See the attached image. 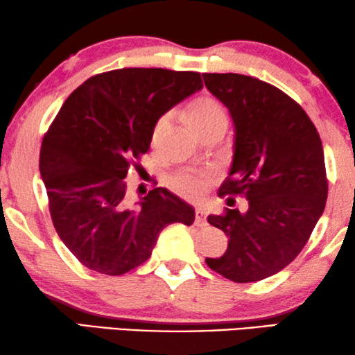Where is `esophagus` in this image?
<instances>
[{"label": "esophagus", "instance_id": "esophagus-1", "mask_svg": "<svg viewBox=\"0 0 355 355\" xmlns=\"http://www.w3.org/2000/svg\"><path fill=\"white\" fill-rule=\"evenodd\" d=\"M195 225L196 226H206L207 225V220H206V211L205 209L198 207L195 211Z\"/></svg>", "mask_w": 355, "mask_h": 355}]
</instances>
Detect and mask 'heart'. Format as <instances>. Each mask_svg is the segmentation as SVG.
<instances>
[{"label":"heart","instance_id":"b5f03b06","mask_svg":"<svg viewBox=\"0 0 355 355\" xmlns=\"http://www.w3.org/2000/svg\"><path fill=\"white\" fill-rule=\"evenodd\" d=\"M190 123L196 130L201 132L209 125H214L218 121H226V116L223 108L220 103L214 101V98H200L196 101L190 108L189 113ZM168 124V116H162L157 121L153 130V143L157 144L162 137L165 125ZM209 182H211V176L205 171H195V170H185L170 178V185L174 191L179 195L185 196V198H200L205 193Z\"/></svg>","mask_w":355,"mask_h":355}]
</instances>
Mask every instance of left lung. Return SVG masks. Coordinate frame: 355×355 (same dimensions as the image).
Here are the masks:
<instances>
[{"label": "left lung", "mask_w": 355, "mask_h": 355, "mask_svg": "<svg viewBox=\"0 0 355 355\" xmlns=\"http://www.w3.org/2000/svg\"><path fill=\"white\" fill-rule=\"evenodd\" d=\"M202 78L234 124L232 165L218 196L248 201L247 212L207 217L230 241L206 264L236 283L264 280L293 263L322 216L329 185L321 138L304 108L275 86L241 73Z\"/></svg>", "instance_id": "8db88e82"}]
</instances>
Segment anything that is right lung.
<instances>
[{
	"mask_svg": "<svg viewBox=\"0 0 355 355\" xmlns=\"http://www.w3.org/2000/svg\"><path fill=\"white\" fill-rule=\"evenodd\" d=\"M201 88L198 72L125 67L94 75L66 98L39 170L58 236L88 269L123 275L149 259L168 225L193 223L195 209L164 187L130 206L124 179L160 116Z\"/></svg>",
	"mask_w": 355,
	"mask_h": 355,
	"instance_id": "1",
	"label": "right lung"
}]
</instances>
